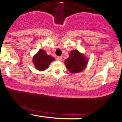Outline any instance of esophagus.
<instances>
[{
    "label": "esophagus",
    "mask_w": 122,
    "mask_h": 122,
    "mask_svg": "<svg viewBox=\"0 0 122 122\" xmlns=\"http://www.w3.org/2000/svg\"><path fill=\"white\" fill-rule=\"evenodd\" d=\"M57 59L58 61H61V60H62V57L61 56H58L57 57Z\"/></svg>",
    "instance_id": "1"
}]
</instances>
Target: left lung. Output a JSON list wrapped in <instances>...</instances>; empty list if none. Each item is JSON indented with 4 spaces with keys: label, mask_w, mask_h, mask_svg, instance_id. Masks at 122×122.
<instances>
[{
    "label": "left lung",
    "mask_w": 122,
    "mask_h": 122,
    "mask_svg": "<svg viewBox=\"0 0 122 122\" xmlns=\"http://www.w3.org/2000/svg\"><path fill=\"white\" fill-rule=\"evenodd\" d=\"M67 69L72 73L81 72L86 68L88 58L83 53L77 50H73L69 53V57L65 60Z\"/></svg>",
    "instance_id": "1"
}]
</instances>
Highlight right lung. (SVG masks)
Segmentation results:
<instances>
[{"instance_id": "right-lung-1", "label": "right lung", "mask_w": 122, "mask_h": 122, "mask_svg": "<svg viewBox=\"0 0 122 122\" xmlns=\"http://www.w3.org/2000/svg\"><path fill=\"white\" fill-rule=\"evenodd\" d=\"M55 60V58L49 56L43 49H40L33 57V62L36 69L40 71H45L50 64Z\"/></svg>"}]
</instances>
